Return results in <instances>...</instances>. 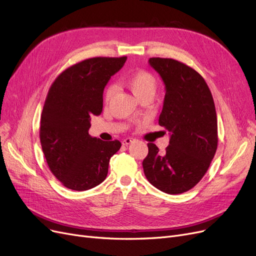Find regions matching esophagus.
<instances>
[{"label":"esophagus","instance_id":"1","mask_svg":"<svg viewBox=\"0 0 256 256\" xmlns=\"http://www.w3.org/2000/svg\"><path fill=\"white\" fill-rule=\"evenodd\" d=\"M134 140L132 138H124L122 140V145H125V146H127V145H129V144H131L132 143Z\"/></svg>","mask_w":256,"mask_h":256}]
</instances>
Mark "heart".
<instances>
[{
	"mask_svg": "<svg viewBox=\"0 0 256 256\" xmlns=\"http://www.w3.org/2000/svg\"><path fill=\"white\" fill-rule=\"evenodd\" d=\"M128 88L134 92V94L141 99L143 97H152L157 90V80L154 76L146 70H138L132 74H126L122 78ZM116 88L114 85H109L104 92V102H110Z\"/></svg>",
	"mask_w": 256,
	"mask_h": 256,
	"instance_id": "1",
	"label": "heart"
}]
</instances>
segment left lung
<instances>
[{"label":"left lung","mask_w":256,"mask_h":256,"mask_svg":"<svg viewBox=\"0 0 256 256\" xmlns=\"http://www.w3.org/2000/svg\"><path fill=\"white\" fill-rule=\"evenodd\" d=\"M150 66L166 84L159 125L171 132L160 154L148 143L144 174L154 187L168 194L192 189L202 180L218 146V122L212 92L196 70L173 58H152Z\"/></svg>","instance_id":"1"}]
</instances>
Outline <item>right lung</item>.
Returning <instances> with one entry per match:
<instances>
[{"label": "right lung", "mask_w": 256, "mask_h": 256, "mask_svg": "<svg viewBox=\"0 0 256 256\" xmlns=\"http://www.w3.org/2000/svg\"><path fill=\"white\" fill-rule=\"evenodd\" d=\"M127 56L92 58L60 74L49 88L40 138L52 174L66 188L84 191L102 184L122 143L88 134L90 116L102 112L104 90Z\"/></svg>", "instance_id": "add662e5"}]
</instances>
